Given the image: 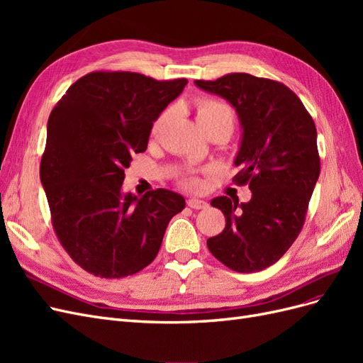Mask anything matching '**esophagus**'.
<instances>
[{"label": "esophagus", "mask_w": 363, "mask_h": 363, "mask_svg": "<svg viewBox=\"0 0 363 363\" xmlns=\"http://www.w3.org/2000/svg\"><path fill=\"white\" fill-rule=\"evenodd\" d=\"M188 206L192 207V208H196V211H200V208H206L207 207V203L203 201V200H199V199H189L188 200Z\"/></svg>", "instance_id": "obj_1"}]
</instances>
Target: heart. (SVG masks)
Returning a JSON list of instances; mask_svg holds the SVG:
<instances>
[{"label": "heart", "mask_w": 363, "mask_h": 363, "mask_svg": "<svg viewBox=\"0 0 363 363\" xmlns=\"http://www.w3.org/2000/svg\"><path fill=\"white\" fill-rule=\"evenodd\" d=\"M169 116H171L169 108L162 112L160 116L156 119L155 125H152V133L159 135L163 130V127L167 125ZM196 119H199V124L201 127L211 125V124H225L230 130H232L235 123V113L232 111V107L223 101L213 100V98H201V100L196 101ZM186 184L191 186V188H195V186H199V182L189 177L186 179Z\"/></svg>", "instance_id": "heart-1"}]
</instances>
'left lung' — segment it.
I'll use <instances>...</instances> for the list:
<instances>
[{
	"label": "left lung",
	"mask_w": 363,
	"mask_h": 363,
	"mask_svg": "<svg viewBox=\"0 0 363 363\" xmlns=\"http://www.w3.org/2000/svg\"><path fill=\"white\" fill-rule=\"evenodd\" d=\"M195 84L235 107L242 135L233 180L251 191L247 203L225 195L211 201L224 213L225 228L208 238L207 247L230 269L262 271L289 250L304 224L320 177L315 123L279 82L233 72Z\"/></svg>",
	"instance_id": "1"
}]
</instances>
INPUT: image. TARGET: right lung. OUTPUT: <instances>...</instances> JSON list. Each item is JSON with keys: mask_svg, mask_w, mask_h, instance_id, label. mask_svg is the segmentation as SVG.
Listing matches in <instances>:
<instances>
[{"mask_svg": "<svg viewBox=\"0 0 363 363\" xmlns=\"http://www.w3.org/2000/svg\"><path fill=\"white\" fill-rule=\"evenodd\" d=\"M186 83L91 72L48 118L40 182L54 232L71 259L96 277L121 279L148 267L171 218L186 206L168 189L140 199L123 192L131 156L147 150L152 123Z\"/></svg>", "mask_w": 363, "mask_h": 363, "instance_id": "add662e5", "label": "right lung"}]
</instances>
